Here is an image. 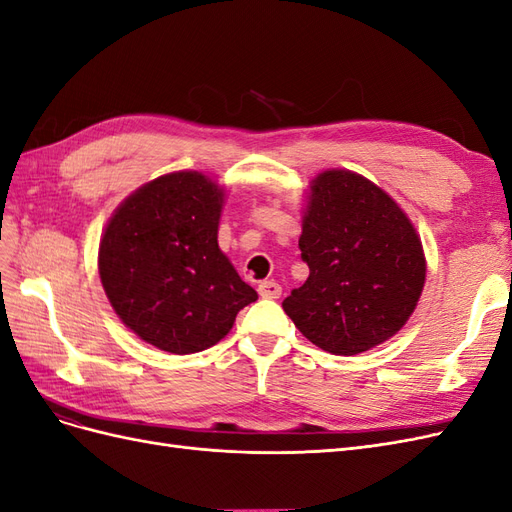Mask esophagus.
Instances as JSON below:
<instances>
[{
	"mask_svg": "<svg viewBox=\"0 0 512 512\" xmlns=\"http://www.w3.org/2000/svg\"><path fill=\"white\" fill-rule=\"evenodd\" d=\"M258 292H260L262 299H280L282 286L277 284V282H273V280H267V282H260L258 284Z\"/></svg>",
	"mask_w": 512,
	"mask_h": 512,
	"instance_id": "esophagus-1",
	"label": "esophagus"
}]
</instances>
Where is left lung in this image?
I'll return each mask as SVG.
<instances>
[{"label":"left lung","mask_w":512,"mask_h":512,"mask_svg":"<svg viewBox=\"0 0 512 512\" xmlns=\"http://www.w3.org/2000/svg\"><path fill=\"white\" fill-rule=\"evenodd\" d=\"M299 250L309 277L284 299V312L331 354L386 342L423 292L425 256L414 226L389 194L350 170L314 179Z\"/></svg>","instance_id":"8db88e82"}]
</instances>
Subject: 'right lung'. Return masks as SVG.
<instances>
[{
  "label": "right lung",
  "mask_w": 512,
  "mask_h": 512,
  "mask_svg": "<svg viewBox=\"0 0 512 512\" xmlns=\"http://www.w3.org/2000/svg\"><path fill=\"white\" fill-rule=\"evenodd\" d=\"M222 200L209 177L183 170L143 185L106 224V297L128 329L164 352L215 346L258 299L218 245Z\"/></svg>",
  "instance_id": "add662e5"
}]
</instances>
